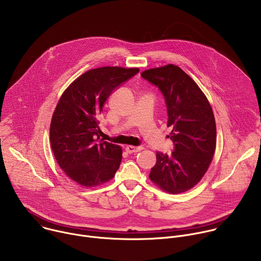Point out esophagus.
Returning <instances> with one entry per match:
<instances>
[{"label": "esophagus", "instance_id": "1", "mask_svg": "<svg viewBox=\"0 0 261 261\" xmlns=\"http://www.w3.org/2000/svg\"><path fill=\"white\" fill-rule=\"evenodd\" d=\"M142 150L141 146H133V145H128L125 147V151L128 153V154H132V153H137L139 151Z\"/></svg>", "mask_w": 261, "mask_h": 261}]
</instances>
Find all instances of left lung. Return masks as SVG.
<instances>
[{
	"instance_id": "8db88e82",
	"label": "left lung",
	"mask_w": 261,
	"mask_h": 261,
	"mask_svg": "<svg viewBox=\"0 0 261 261\" xmlns=\"http://www.w3.org/2000/svg\"><path fill=\"white\" fill-rule=\"evenodd\" d=\"M141 76L165 98L168 137L174 143L171 155L157 153L148 176L165 192H186L200 181L213 160L217 130L212 106L197 84L173 64L144 70Z\"/></svg>"
}]
</instances>
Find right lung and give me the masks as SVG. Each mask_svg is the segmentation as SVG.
Instances as JSON below:
<instances>
[{
	"label": "right lung",
	"instance_id": "right-lung-1",
	"mask_svg": "<svg viewBox=\"0 0 261 261\" xmlns=\"http://www.w3.org/2000/svg\"><path fill=\"white\" fill-rule=\"evenodd\" d=\"M138 71L117 66L88 70L64 91L56 106L51 150L65 174L83 187L105 184L120 167L122 147L100 139L98 119L111 92Z\"/></svg>",
	"mask_w": 261,
	"mask_h": 261
}]
</instances>
